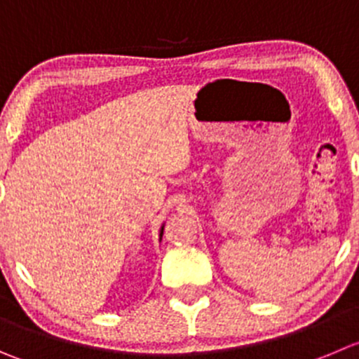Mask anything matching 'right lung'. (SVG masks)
Returning <instances> with one entry per match:
<instances>
[{
    "label": "right lung",
    "mask_w": 359,
    "mask_h": 359,
    "mask_svg": "<svg viewBox=\"0 0 359 359\" xmlns=\"http://www.w3.org/2000/svg\"><path fill=\"white\" fill-rule=\"evenodd\" d=\"M162 234H163V224H162V227H160V234H158L160 240H162Z\"/></svg>",
    "instance_id": "add662e5"
}]
</instances>
